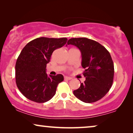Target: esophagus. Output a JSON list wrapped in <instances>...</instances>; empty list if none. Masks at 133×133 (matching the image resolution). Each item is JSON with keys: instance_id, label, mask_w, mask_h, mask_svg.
I'll return each mask as SVG.
<instances>
[{"instance_id": "obj_1", "label": "esophagus", "mask_w": 133, "mask_h": 133, "mask_svg": "<svg viewBox=\"0 0 133 133\" xmlns=\"http://www.w3.org/2000/svg\"><path fill=\"white\" fill-rule=\"evenodd\" d=\"M65 79H66V80H71L72 78L70 77H68V76H65Z\"/></svg>"}]
</instances>
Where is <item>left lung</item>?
<instances>
[{"mask_svg":"<svg viewBox=\"0 0 133 133\" xmlns=\"http://www.w3.org/2000/svg\"><path fill=\"white\" fill-rule=\"evenodd\" d=\"M68 45L76 46L82 54V66L86 78L84 83L73 91L77 99L92 103L104 97L113 82L114 63L110 52L97 42L85 37L71 38Z\"/></svg>","mask_w":133,"mask_h":133,"instance_id":"8db88e82","label":"left lung"}]
</instances>
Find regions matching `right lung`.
<instances>
[{"instance_id": "add662e5", "label": "right lung", "mask_w": 133, "mask_h": 133, "mask_svg": "<svg viewBox=\"0 0 133 133\" xmlns=\"http://www.w3.org/2000/svg\"><path fill=\"white\" fill-rule=\"evenodd\" d=\"M66 38L39 37L30 41L20 53L16 63V82L22 94L30 101L44 103L55 95L62 74L46 73L52 52L66 44Z\"/></svg>"}]
</instances>
